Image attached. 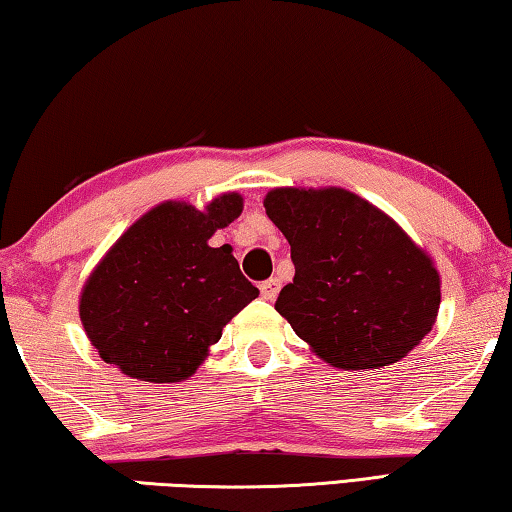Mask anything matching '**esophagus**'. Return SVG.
Returning <instances> with one entry per match:
<instances>
[{"instance_id":"34e87169","label":"esophagus","mask_w":512,"mask_h":512,"mask_svg":"<svg viewBox=\"0 0 512 512\" xmlns=\"http://www.w3.org/2000/svg\"><path fill=\"white\" fill-rule=\"evenodd\" d=\"M279 290H281V281L279 279H267V281H263L261 283V295H263V300H274V297L279 295Z\"/></svg>"}]
</instances>
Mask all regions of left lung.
I'll return each mask as SVG.
<instances>
[{
	"label": "left lung",
	"instance_id": "obj_1",
	"mask_svg": "<svg viewBox=\"0 0 512 512\" xmlns=\"http://www.w3.org/2000/svg\"><path fill=\"white\" fill-rule=\"evenodd\" d=\"M263 206L295 263L277 309L329 366L396 364L437 320L435 261L393 219L343 187H274Z\"/></svg>",
	"mask_w": 512,
	"mask_h": 512
}]
</instances>
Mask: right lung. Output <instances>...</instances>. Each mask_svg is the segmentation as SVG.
<instances>
[{"mask_svg":"<svg viewBox=\"0 0 512 512\" xmlns=\"http://www.w3.org/2000/svg\"><path fill=\"white\" fill-rule=\"evenodd\" d=\"M240 212L238 192L203 210L164 201L109 247L80 295L84 332L105 364L155 384L196 373L226 322L258 297L231 245H208Z\"/></svg>","mask_w":512,"mask_h":512,"instance_id":"right-lung-1","label":"right lung"}]
</instances>
